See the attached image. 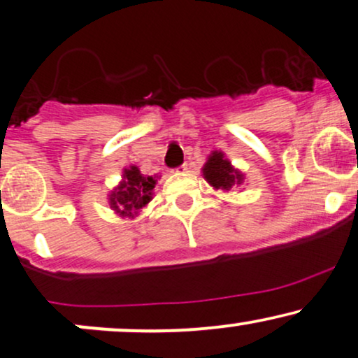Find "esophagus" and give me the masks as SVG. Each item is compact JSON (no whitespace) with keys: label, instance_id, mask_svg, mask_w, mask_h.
<instances>
[{"label":"esophagus","instance_id":"obj_1","mask_svg":"<svg viewBox=\"0 0 358 358\" xmlns=\"http://www.w3.org/2000/svg\"><path fill=\"white\" fill-rule=\"evenodd\" d=\"M184 171H187V164H182V166L176 167V169H174V172H179V174H180V172H184Z\"/></svg>","mask_w":358,"mask_h":358}]
</instances>
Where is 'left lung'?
Wrapping results in <instances>:
<instances>
[{"instance_id": "8db88e82", "label": "left lung", "mask_w": 358, "mask_h": 358, "mask_svg": "<svg viewBox=\"0 0 358 358\" xmlns=\"http://www.w3.org/2000/svg\"><path fill=\"white\" fill-rule=\"evenodd\" d=\"M202 176L214 189H222V191H231L232 186H236V184L239 186L244 180V174L234 169L229 159H226L220 151L210 154L204 167H202Z\"/></svg>"}]
</instances>
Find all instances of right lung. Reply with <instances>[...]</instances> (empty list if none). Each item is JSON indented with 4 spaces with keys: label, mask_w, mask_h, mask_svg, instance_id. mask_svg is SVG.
Wrapping results in <instances>:
<instances>
[{
    "label": "right lung",
    "mask_w": 358,
    "mask_h": 358,
    "mask_svg": "<svg viewBox=\"0 0 358 358\" xmlns=\"http://www.w3.org/2000/svg\"><path fill=\"white\" fill-rule=\"evenodd\" d=\"M157 179L152 176L141 174L136 166L126 167L122 172L121 184L109 194V206L119 215L134 217L145 204L152 199V189L156 186Z\"/></svg>",
    "instance_id": "obj_1"
}]
</instances>
